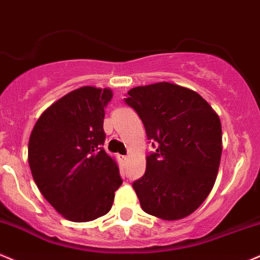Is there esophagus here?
Returning a JSON list of instances; mask_svg holds the SVG:
<instances>
[{"mask_svg": "<svg viewBox=\"0 0 260 260\" xmlns=\"http://www.w3.org/2000/svg\"><path fill=\"white\" fill-rule=\"evenodd\" d=\"M121 158H122V161L126 162L127 159H129V156H121Z\"/></svg>", "mask_w": 260, "mask_h": 260, "instance_id": "34e87169", "label": "esophagus"}]
</instances>
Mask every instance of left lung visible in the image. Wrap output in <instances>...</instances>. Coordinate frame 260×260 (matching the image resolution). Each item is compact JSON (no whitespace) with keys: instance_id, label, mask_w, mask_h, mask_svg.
Returning a JSON list of instances; mask_svg holds the SVG:
<instances>
[{"instance_id":"1","label":"left lung","mask_w":260,"mask_h":260,"mask_svg":"<svg viewBox=\"0 0 260 260\" xmlns=\"http://www.w3.org/2000/svg\"><path fill=\"white\" fill-rule=\"evenodd\" d=\"M135 109L156 147L146 172L133 183L142 210L166 221L189 216L216 180L222 152L221 121L199 93L169 82L131 88Z\"/></svg>"}]
</instances>
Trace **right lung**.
Returning a JSON list of instances; mask_svg holds the SVG:
<instances>
[{
  "instance_id": "right-lung-1",
  "label": "right lung",
  "mask_w": 260,
  "mask_h": 260,
  "mask_svg": "<svg viewBox=\"0 0 260 260\" xmlns=\"http://www.w3.org/2000/svg\"><path fill=\"white\" fill-rule=\"evenodd\" d=\"M109 88L84 86L40 115L29 138L28 161L43 197L63 217L88 222L112 209L122 184L115 159L104 151V108Z\"/></svg>"
}]
</instances>
